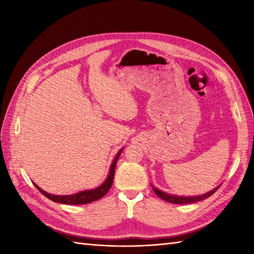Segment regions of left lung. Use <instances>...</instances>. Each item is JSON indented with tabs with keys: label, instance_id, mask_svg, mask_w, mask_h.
<instances>
[{
	"label": "left lung",
	"instance_id": "obj_1",
	"mask_svg": "<svg viewBox=\"0 0 254 254\" xmlns=\"http://www.w3.org/2000/svg\"><path fill=\"white\" fill-rule=\"evenodd\" d=\"M220 186L216 187L213 190L208 191L207 193H204L201 194V195H194V196H179V195H174V194H169V193H166L164 191L159 190V189L155 188L154 186H152L154 192L157 194V195L163 198L164 201L166 202H169V203H174V204H188V203H195L198 201H202V199H205L209 197L210 195H213V194L216 192Z\"/></svg>",
	"mask_w": 254,
	"mask_h": 254
}]
</instances>
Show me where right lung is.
<instances>
[{"mask_svg":"<svg viewBox=\"0 0 254 254\" xmlns=\"http://www.w3.org/2000/svg\"><path fill=\"white\" fill-rule=\"evenodd\" d=\"M122 150H123V148L119 150L115 159L112 160L107 179L102 182L99 187L91 189V190L80 191V192H77L75 194H69V195H55V194L48 193L45 190H42V189L38 187L35 182H34V185L38 189V190L44 194L46 197H48L49 199H51V201L56 202V203L67 204V205H79V204H88V203H91L94 201H97V199H99L102 196H105L106 193L110 190L112 182H113V178H115L116 166L118 163V159H119V157H120V155L122 153Z\"/></svg>","mask_w":254,"mask_h":254,"instance_id":"1","label":"right lung"}]
</instances>
